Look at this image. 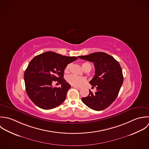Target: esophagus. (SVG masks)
I'll return each mask as SVG.
<instances>
[{"mask_svg": "<svg viewBox=\"0 0 149 149\" xmlns=\"http://www.w3.org/2000/svg\"><path fill=\"white\" fill-rule=\"evenodd\" d=\"M72 87H73L74 88H77V89H78V90H81V87H77V86H72Z\"/></svg>", "mask_w": 149, "mask_h": 149, "instance_id": "esophagus-1", "label": "esophagus"}]
</instances>
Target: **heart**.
<instances>
[{
  "label": "heart",
  "instance_id": "1",
  "mask_svg": "<svg viewBox=\"0 0 149 149\" xmlns=\"http://www.w3.org/2000/svg\"><path fill=\"white\" fill-rule=\"evenodd\" d=\"M71 66H72V64H70V63L66 65V66L65 67V72H69V70L71 68ZM81 66L85 71H86V70L90 71L92 68L91 65L88 62H84L82 63ZM66 80L70 84H71L73 86L79 87V86H81L83 84H84L85 83L86 79L83 77H79V76H77L72 74V75H69L67 77Z\"/></svg>",
  "mask_w": 149,
  "mask_h": 149
}]
</instances>
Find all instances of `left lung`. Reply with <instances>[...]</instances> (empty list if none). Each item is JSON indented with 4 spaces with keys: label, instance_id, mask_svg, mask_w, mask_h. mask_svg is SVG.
Returning a JSON list of instances; mask_svg holds the SVG:
<instances>
[{
    "label": "left lung",
    "instance_id": "obj_1",
    "mask_svg": "<svg viewBox=\"0 0 149 149\" xmlns=\"http://www.w3.org/2000/svg\"><path fill=\"white\" fill-rule=\"evenodd\" d=\"M79 58L93 62L95 66V76L89 82L97 91L90 90L82 102L91 109L100 111L109 107L118 96L123 83L122 69L120 63L112 56L103 52H94Z\"/></svg>",
    "mask_w": 149,
    "mask_h": 149
}]
</instances>
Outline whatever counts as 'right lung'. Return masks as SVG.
<instances>
[{
    "instance_id": "right-lung-1",
    "label": "right lung",
    "mask_w": 149,
    "mask_h": 149,
    "mask_svg": "<svg viewBox=\"0 0 149 149\" xmlns=\"http://www.w3.org/2000/svg\"><path fill=\"white\" fill-rule=\"evenodd\" d=\"M78 58L49 51L34 57L24 73L26 92L39 107L49 110L58 107L65 100L70 85L63 79L66 65ZM56 81L61 88H54Z\"/></svg>"
}]
</instances>
